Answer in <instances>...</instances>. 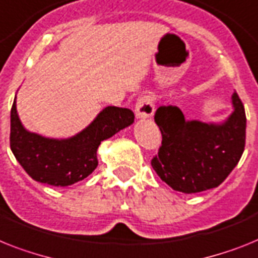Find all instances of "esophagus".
I'll return each instance as SVG.
<instances>
[{
  "label": "esophagus",
  "mask_w": 258,
  "mask_h": 258,
  "mask_svg": "<svg viewBox=\"0 0 258 258\" xmlns=\"http://www.w3.org/2000/svg\"><path fill=\"white\" fill-rule=\"evenodd\" d=\"M154 110V97L153 96L145 95L137 100L134 112H136V117L137 118H140V120H146V118L153 116Z\"/></svg>",
  "instance_id": "esophagus-1"
}]
</instances>
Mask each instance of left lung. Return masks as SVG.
I'll use <instances>...</instances> for the list:
<instances>
[{"instance_id":"obj_1","label":"left lung","mask_w":258,"mask_h":258,"mask_svg":"<svg viewBox=\"0 0 258 258\" xmlns=\"http://www.w3.org/2000/svg\"><path fill=\"white\" fill-rule=\"evenodd\" d=\"M232 113L220 122L186 120L178 106H159L154 120L162 133L154 171L172 190L197 194L224 182L241 158L246 117L237 93Z\"/></svg>"}]
</instances>
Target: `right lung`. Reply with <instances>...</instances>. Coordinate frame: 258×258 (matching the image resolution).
<instances>
[{
    "label": "right lung",
    "mask_w": 258,
    "mask_h": 258,
    "mask_svg": "<svg viewBox=\"0 0 258 258\" xmlns=\"http://www.w3.org/2000/svg\"><path fill=\"white\" fill-rule=\"evenodd\" d=\"M133 122L134 113L131 109L106 106L75 136L44 137L23 126L16 96L10 113V148L19 165L34 180L55 187L71 186L97 167L100 144Z\"/></svg>",
    "instance_id": "1"
}]
</instances>
